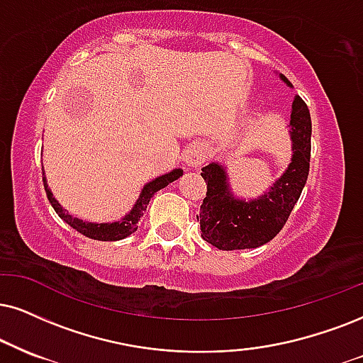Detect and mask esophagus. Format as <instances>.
Segmentation results:
<instances>
[{"instance_id":"1","label":"esophagus","mask_w":363,"mask_h":363,"mask_svg":"<svg viewBox=\"0 0 363 363\" xmlns=\"http://www.w3.org/2000/svg\"><path fill=\"white\" fill-rule=\"evenodd\" d=\"M207 160V150L199 143L191 145L186 147L185 155H183V161H185L186 167L190 168H196V167H202L203 161Z\"/></svg>"}]
</instances>
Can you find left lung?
<instances>
[{
  "label": "left lung",
  "instance_id": "obj_1",
  "mask_svg": "<svg viewBox=\"0 0 363 363\" xmlns=\"http://www.w3.org/2000/svg\"><path fill=\"white\" fill-rule=\"evenodd\" d=\"M288 87L293 84L279 74ZM291 163L286 172L257 199L244 200L232 194L227 168L212 161L202 168L207 196L200 207L202 239L220 250L256 249L279 234L296 205L310 173L311 118L305 101L294 96L291 106ZM196 217V218H199Z\"/></svg>",
  "mask_w": 363,
  "mask_h": 363
}]
</instances>
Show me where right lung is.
Masks as SVG:
<instances>
[{
  "label": "right lung",
  "mask_w": 363,
  "mask_h": 363,
  "mask_svg": "<svg viewBox=\"0 0 363 363\" xmlns=\"http://www.w3.org/2000/svg\"><path fill=\"white\" fill-rule=\"evenodd\" d=\"M182 174H183L182 168H174L169 173L161 174V177L155 178V180H151L150 183H146V185L143 186L140 196H138L136 203H134V207L131 208V212H128L126 216L121 218V220L106 222V223L84 222L77 217L70 216V213L67 212L60 203H58V200H55L52 190L48 189L45 173H43V186H45V191H47L48 202L52 203V207L57 212V216L60 217L65 223H69L72 229H75L77 232H80V234H84L86 237H89V239H94V240H121L138 230V222H140L143 213L146 212L147 203H150V200L153 199L156 191L164 189V186H168L172 182L178 180Z\"/></svg>",
  "instance_id": "obj_1"
}]
</instances>
